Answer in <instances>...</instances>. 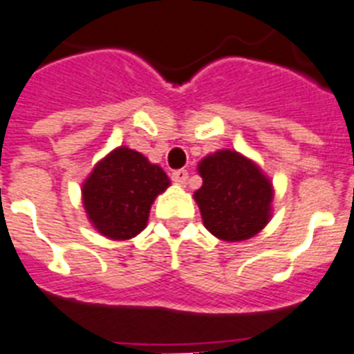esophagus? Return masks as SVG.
<instances>
[{
    "mask_svg": "<svg viewBox=\"0 0 354 354\" xmlns=\"http://www.w3.org/2000/svg\"><path fill=\"white\" fill-rule=\"evenodd\" d=\"M187 178H189V172L183 171V169L172 172V182L178 183V185H185Z\"/></svg>",
    "mask_w": 354,
    "mask_h": 354,
    "instance_id": "obj_1",
    "label": "esophagus"
}]
</instances>
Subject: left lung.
<instances>
[{"mask_svg":"<svg viewBox=\"0 0 354 354\" xmlns=\"http://www.w3.org/2000/svg\"><path fill=\"white\" fill-rule=\"evenodd\" d=\"M203 185L194 192L205 228L221 241L250 239L272 219L273 183L252 158L232 149L198 163Z\"/></svg>","mask_w":354,"mask_h":354,"instance_id":"left-lung-1","label":"left lung"}]
</instances>
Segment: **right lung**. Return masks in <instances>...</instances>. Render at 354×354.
<instances>
[{"label": "right lung", "mask_w": 354, "mask_h": 354, "mask_svg": "<svg viewBox=\"0 0 354 354\" xmlns=\"http://www.w3.org/2000/svg\"><path fill=\"white\" fill-rule=\"evenodd\" d=\"M171 180L160 165L118 145L82 182V205L93 228L113 241H127L147 227L151 205Z\"/></svg>", "instance_id": "1"}]
</instances>
